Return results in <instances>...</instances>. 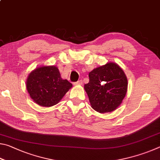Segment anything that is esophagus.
I'll use <instances>...</instances> for the list:
<instances>
[{"mask_svg":"<svg viewBox=\"0 0 160 160\" xmlns=\"http://www.w3.org/2000/svg\"><path fill=\"white\" fill-rule=\"evenodd\" d=\"M82 80H80L77 81V82H74L75 85H82Z\"/></svg>","mask_w":160,"mask_h":160,"instance_id":"esophagus-1","label":"esophagus"}]
</instances>
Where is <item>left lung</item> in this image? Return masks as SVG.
Listing matches in <instances>:
<instances>
[{
    "label": "left lung",
    "instance_id": "8db88e82",
    "mask_svg": "<svg viewBox=\"0 0 160 160\" xmlns=\"http://www.w3.org/2000/svg\"><path fill=\"white\" fill-rule=\"evenodd\" d=\"M90 81L84 85L91 107L99 113L112 112L125 97L128 80L117 63L109 62L89 73Z\"/></svg>",
    "mask_w": 160,
    "mask_h": 160
}]
</instances>
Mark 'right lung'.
I'll use <instances>...</instances> for the list:
<instances>
[{"instance_id":"1","label":"right lung","mask_w":160,"mask_h":160,"mask_svg":"<svg viewBox=\"0 0 160 160\" xmlns=\"http://www.w3.org/2000/svg\"><path fill=\"white\" fill-rule=\"evenodd\" d=\"M72 85L62 79L57 67L37 68L29 74L26 88L31 98L42 107H49L61 101Z\"/></svg>"}]
</instances>
